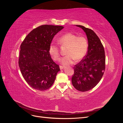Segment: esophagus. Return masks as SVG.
Listing matches in <instances>:
<instances>
[{"label": "esophagus", "mask_w": 123, "mask_h": 123, "mask_svg": "<svg viewBox=\"0 0 123 123\" xmlns=\"http://www.w3.org/2000/svg\"><path fill=\"white\" fill-rule=\"evenodd\" d=\"M59 68H60L61 70H62L64 68V66H59Z\"/></svg>", "instance_id": "obj_1"}]
</instances>
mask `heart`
Masks as SVG:
<instances>
[{"label": "heart", "mask_w": 123, "mask_h": 123, "mask_svg": "<svg viewBox=\"0 0 123 123\" xmlns=\"http://www.w3.org/2000/svg\"><path fill=\"white\" fill-rule=\"evenodd\" d=\"M58 42L62 46H68L66 51L68 54L61 59V63L63 65L72 64L75 59L76 61H80L87 53L88 41L84 36H78L71 32L67 33L59 37ZM49 52L54 60H59L61 54L58 43L52 42L49 46Z\"/></svg>", "instance_id": "b5f03b06"}]
</instances>
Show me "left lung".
Returning <instances> with one entry per match:
<instances>
[{"label":"left lung","mask_w":123,"mask_h":123,"mask_svg":"<svg viewBox=\"0 0 123 123\" xmlns=\"http://www.w3.org/2000/svg\"><path fill=\"white\" fill-rule=\"evenodd\" d=\"M86 34L88 47L87 55L74 67L72 85L76 90L85 92L96 86L105 70V50L98 37L91 29L76 25Z\"/></svg>","instance_id":"8db88e82"}]
</instances>
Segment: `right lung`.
<instances>
[{
  "mask_svg": "<svg viewBox=\"0 0 123 123\" xmlns=\"http://www.w3.org/2000/svg\"><path fill=\"white\" fill-rule=\"evenodd\" d=\"M63 28L40 25L29 33L21 44L18 61L20 71L28 84L36 90L50 88L61 70L51 58L49 48L54 36Z\"/></svg>",
  "mask_w": 123,
  "mask_h": 123,
  "instance_id": "obj_1",
  "label": "right lung"
}]
</instances>
